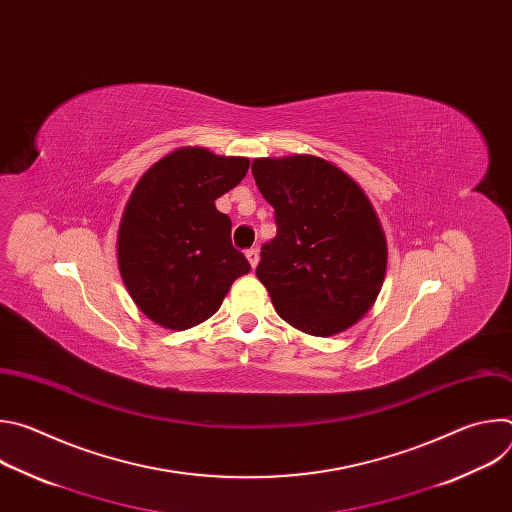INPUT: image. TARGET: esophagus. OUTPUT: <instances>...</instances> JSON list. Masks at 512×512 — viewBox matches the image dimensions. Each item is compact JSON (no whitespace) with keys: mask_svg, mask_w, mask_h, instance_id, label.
Wrapping results in <instances>:
<instances>
[{"mask_svg":"<svg viewBox=\"0 0 512 512\" xmlns=\"http://www.w3.org/2000/svg\"><path fill=\"white\" fill-rule=\"evenodd\" d=\"M245 255H247V259H249L251 267L255 269V267H257V263H259V251H257V249H249Z\"/></svg>","mask_w":512,"mask_h":512,"instance_id":"obj_1","label":"esophagus"}]
</instances>
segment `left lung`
<instances>
[{
	"label": "left lung",
	"instance_id": "8db88e82",
	"mask_svg": "<svg viewBox=\"0 0 512 512\" xmlns=\"http://www.w3.org/2000/svg\"><path fill=\"white\" fill-rule=\"evenodd\" d=\"M275 208L277 235L261 247L257 277L275 312L312 336H334L375 304L387 241L362 188L316 156L261 158L251 166Z\"/></svg>",
	"mask_w": 512,
	"mask_h": 512
}]
</instances>
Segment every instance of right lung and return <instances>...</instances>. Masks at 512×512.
Here are the masks:
<instances>
[{
	"label": "right lung",
	"instance_id": "right-lung-1",
	"mask_svg": "<svg viewBox=\"0 0 512 512\" xmlns=\"http://www.w3.org/2000/svg\"><path fill=\"white\" fill-rule=\"evenodd\" d=\"M247 158L180 148L135 184L119 225L117 261L137 308L156 324L188 330L221 308L251 271L231 243V218L214 200L247 174Z\"/></svg>",
	"mask_w": 512,
	"mask_h": 512
}]
</instances>
